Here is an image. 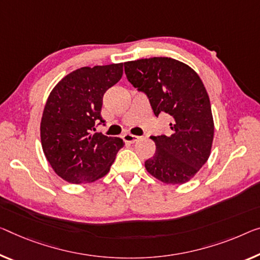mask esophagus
I'll return each instance as SVG.
<instances>
[{"label":"esophagus","instance_id":"34e87169","mask_svg":"<svg viewBox=\"0 0 260 260\" xmlns=\"http://www.w3.org/2000/svg\"><path fill=\"white\" fill-rule=\"evenodd\" d=\"M139 138L141 137H138V136H135V135H131V134L123 135V141H124L125 143H130V144L137 142Z\"/></svg>","mask_w":260,"mask_h":260}]
</instances>
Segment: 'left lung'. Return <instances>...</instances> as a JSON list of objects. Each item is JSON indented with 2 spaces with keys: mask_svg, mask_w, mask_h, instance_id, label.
Wrapping results in <instances>:
<instances>
[{
  "mask_svg": "<svg viewBox=\"0 0 260 260\" xmlns=\"http://www.w3.org/2000/svg\"><path fill=\"white\" fill-rule=\"evenodd\" d=\"M126 79L149 99L155 116H171V134L151 136L155 153L147 172L171 185L185 183L208 160L214 138L209 96L188 65L167 57L124 62Z\"/></svg>",
  "mask_w": 260,
  "mask_h": 260,
  "instance_id": "1",
  "label": "left lung"
}]
</instances>
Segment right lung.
I'll return each instance as SVG.
<instances>
[{
    "instance_id": "1",
    "label": "right lung",
    "mask_w": 260,
    "mask_h": 260,
    "mask_svg": "<svg viewBox=\"0 0 260 260\" xmlns=\"http://www.w3.org/2000/svg\"><path fill=\"white\" fill-rule=\"evenodd\" d=\"M123 74V63L82 67L51 91L41 123L44 154L59 177L72 183L105 177L124 143L96 133L105 124L102 99Z\"/></svg>"
}]
</instances>
